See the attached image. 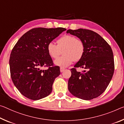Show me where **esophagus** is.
<instances>
[{"label": "esophagus", "mask_w": 124, "mask_h": 124, "mask_svg": "<svg viewBox=\"0 0 124 124\" xmlns=\"http://www.w3.org/2000/svg\"><path fill=\"white\" fill-rule=\"evenodd\" d=\"M64 70H65V69H64V68L61 67V68H60V72H63Z\"/></svg>", "instance_id": "esophagus-1"}]
</instances>
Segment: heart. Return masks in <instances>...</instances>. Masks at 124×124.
Listing matches in <instances>:
<instances>
[{
	"mask_svg": "<svg viewBox=\"0 0 124 124\" xmlns=\"http://www.w3.org/2000/svg\"><path fill=\"white\" fill-rule=\"evenodd\" d=\"M57 45L49 42L47 51L51 57L56 59L60 56L61 51L63 56L54 61L56 65L66 67L74 61H78L83 57L85 52V45L81 40L70 35H65L57 41Z\"/></svg>",
	"mask_w": 124,
	"mask_h": 124,
	"instance_id": "1",
	"label": "heart"
}]
</instances>
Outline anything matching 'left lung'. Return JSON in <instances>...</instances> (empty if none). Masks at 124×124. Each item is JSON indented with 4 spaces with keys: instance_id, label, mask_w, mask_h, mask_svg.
I'll return each mask as SVG.
<instances>
[{
    "instance_id": "left-lung-1",
    "label": "left lung",
    "mask_w": 124,
    "mask_h": 124,
    "mask_svg": "<svg viewBox=\"0 0 124 124\" xmlns=\"http://www.w3.org/2000/svg\"><path fill=\"white\" fill-rule=\"evenodd\" d=\"M67 33L79 38L85 45L83 57L72 68L68 80V90L72 95L86 100L96 98L105 91L114 72L112 49L101 36L93 31L79 29H69ZM84 68L78 72L76 68Z\"/></svg>"
}]
</instances>
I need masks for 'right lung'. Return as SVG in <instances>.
Listing matches in <instances>:
<instances>
[{"label": "right lung", "instance_id": "1", "mask_svg": "<svg viewBox=\"0 0 124 124\" xmlns=\"http://www.w3.org/2000/svg\"><path fill=\"white\" fill-rule=\"evenodd\" d=\"M65 30L63 27L31 29L13 47L9 59L11 78L25 97L37 101L51 93L53 83L60 74V70L54 65L47 46ZM42 67L48 68L42 70Z\"/></svg>", "mask_w": 124, "mask_h": 124}]
</instances>
